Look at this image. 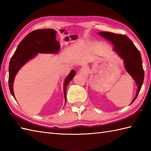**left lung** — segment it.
<instances>
[{"label":"left lung","instance_id":"8db88e82","mask_svg":"<svg viewBox=\"0 0 151 151\" xmlns=\"http://www.w3.org/2000/svg\"><path fill=\"white\" fill-rule=\"evenodd\" d=\"M99 34L110 41L114 45V50L124 60L125 69L137 85V93L132 102V103L138 95L144 80V70L139 51L134 45L132 41L125 35L110 32H100Z\"/></svg>","mask_w":151,"mask_h":151}]
</instances>
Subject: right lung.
<instances>
[{
	"label": "right lung",
	"instance_id": "add662e5",
	"mask_svg": "<svg viewBox=\"0 0 151 151\" xmlns=\"http://www.w3.org/2000/svg\"><path fill=\"white\" fill-rule=\"evenodd\" d=\"M56 32L53 29L36 30L28 34L19 44L9 65V88L14 98L13 84L16 74L21 67L37 53H55L59 50L60 45L56 40ZM75 75V71L72 70L64 82L63 93L65 102L66 87Z\"/></svg>",
	"mask_w": 151,
	"mask_h": 151
}]
</instances>
